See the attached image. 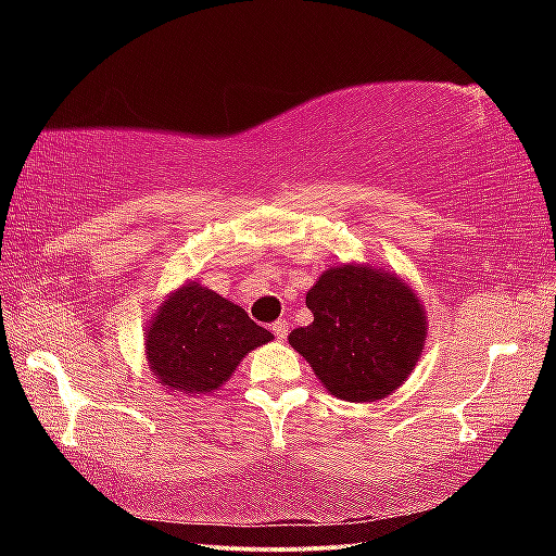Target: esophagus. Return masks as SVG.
<instances>
[{"instance_id": "esophagus-1", "label": "esophagus", "mask_w": 556, "mask_h": 556, "mask_svg": "<svg viewBox=\"0 0 556 556\" xmlns=\"http://www.w3.org/2000/svg\"><path fill=\"white\" fill-rule=\"evenodd\" d=\"M271 333H275L277 341H285L287 333H289V324L285 321V318H279V321L271 324Z\"/></svg>"}]
</instances>
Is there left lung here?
I'll return each mask as SVG.
<instances>
[{
    "instance_id": "obj_1",
    "label": "left lung",
    "mask_w": 556,
    "mask_h": 556,
    "mask_svg": "<svg viewBox=\"0 0 556 556\" xmlns=\"http://www.w3.org/2000/svg\"><path fill=\"white\" fill-rule=\"evenodd\" d=\"M314 324L289 343L326 390L348 402H375L409 378L427 341V316L402 279L372 267L341 265L308 289Z\"/></svg>"
}]
</instances>
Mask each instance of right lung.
I'll use <instances>...</instances> for the list:
<instances>
[{
  "label": "right lung",
  "instance_id": "obj_1",
  "mask_svg": "<svg viewBox=\"0 0 556 556\" xmlns=\"http://www.w3.org/2000/svg\"><path fill=\"white\" fill-rule=\"evenodd\" d=\"M271 338L244 308L188 281L152 318L147 357L166 388L199 397L218 390L244 355Z\"/></svg>",
  "mask_w": 556,
  "mask_h": 556
}]
</instances>
